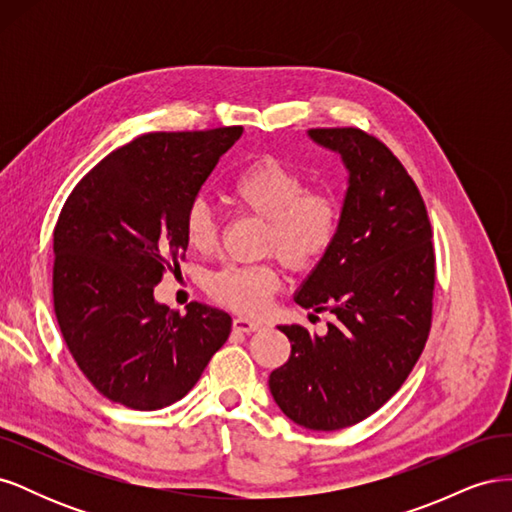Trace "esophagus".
I'll use <instances>...</instances> for the list:
<instances>
[{
	"instance_id": "34e87169",
	"label": "esophagus",
	"mask_w": 512,
	"mask_h": 512,
	"mask_svg": "<svg viewBox=\"0 0 512 512\" xmlns=\"http://www.w3.org/2000/svg\"><path fill=\"white\" fill-rule=\"evenodd\" d=\"M232 329L239 333H254L258 329H262V324L256 320H247V318H235L232 320Z\"/></svg>"
}]
</instances>
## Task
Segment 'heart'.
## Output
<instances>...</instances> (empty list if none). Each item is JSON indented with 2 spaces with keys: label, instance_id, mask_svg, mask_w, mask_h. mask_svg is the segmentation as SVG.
<instances>
[{
  "label": "heart",
  "instance_id": "heart-1",
  "mask_svg": "<svg viewBox=\"0 0 512 512\" xmlns=\"http://www.w3.org/2000/svg\"><path fill=\"white\" fill-rule=\"evenodd\" d=\"M228 196L267 222L265 247L292 269L312 267L337 237V200L327 192H305V179L277 158L245 164L230 179ZM185 237L194 250H211L218 239V224L203 198L185 211ZM277 286L280 275L271 265H228L209 280L213 297L241 314H260Z\"/></svg>",
  "mask_w": 512,
  "mask_h": 512
}]
</instances>
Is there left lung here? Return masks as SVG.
Listing matches in <instances>:
<instances>
[{
	"label": "left lung",
	"instance_id": "obj_1",
	"mask_svg": "<svg viewBox=\"0 0 512 512\" xmlns=\"http://www.w3.org/2000/svg\"><path fill=\"white\" fill-rule=\"evenodd\" d=\"M307 136L342 158L348 185L337 237L294 301L335 320L324 335L282 324L290 356L269 389L290 421L335 431L374 414L406 382L431 327L436 260L421 192L389 147L356 128Z\"/></svg>",
	"mask_w": 512,
	"mask_h": 512
}]
</instances>
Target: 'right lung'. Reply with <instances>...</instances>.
<instances>
[{
  "mask_svg": "<svg viewBox=\"0 0 512 512\" xmlns=\"http://www.w3.org/2000/svg\"><path fill=\"white\" fill-rule=\"evenodd\" d=\"M243 128L134 138L89 170L53 232V301L87 380L132 410L175 404L230 335L203 303L185 316L156 301L164 269L188 250L185 211Z\"/></svg>",
  "mask_w": 512,
  "mask_h": 512,
  "instance_id": "obj_1",
  "label": "right lung"
}]
</instances>
